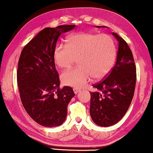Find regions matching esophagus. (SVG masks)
<instances>
[{
    "instance_id": "esophagus-1",
    "label": "esophagus",
    "mask_w": 153,
    "mask_h": 153,
    "mask_svg": "<svg viewBox=\"0 0 153 153\" xmlns=\"http://www.w3.org/2000/svg\"><path fill=\"white\" fill-rule=\"evenodd\" d=\"M73 91H74V93L75 94H77L79 91H80V90H79V88H73Z\"/></svg>"
}]
</instances>
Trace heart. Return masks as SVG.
<instances>
[{"label": "heart", "mask_w": 153, "mask_h": 153, "mask_svg": "<svg viewBox=\"0 0 153 153\" xmlns=\"http://www.w3.org/2000/svg\"><path fill=\"white\" fill-rule=\"evenodd\" d=\"M116 49L112 37L106 34L88 32L71 35L67 45H58L53 52V59L60 69L70 68L77 59V68L61 74L62 83L68 86L83 88L93 77L104 79L114 68Z\"/></svg>", "instance_id": "obj_1"}]
</instances>
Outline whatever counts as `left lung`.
Listing matches in <instances>:
<instances>
[{
    "mask_svg": "<svg viewBox=\"0 0 153 153\" xmlns=\"http://www.w3.org/2000/svg\"><path fill=\"white\" fill-rule=\"evenodd\" d=\"M112 35L118 42L116 65L104 81L93 85L97 91L91 93L90 114L101 127L116 124L125 116L132 100L137 79L131 49L122 37L115 33Z\"/></svg>",
    "mask_w": 153,
    "mask_h": 153,
    "instance_id": "left-lung-1",
    "label": "left lung"
}]
</instances>
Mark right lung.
<instances>
[{"instance_id":"right-lung-1","label":"right lung","mask_w":153,"mask_h":153,"mask_svg":"<svg viewBox=\"0 0 153 153\" xmlns=\"http://www.w3.org/2000/svg\"><path fill=\"white\" fill-rule=\"evenodd\" d=\"M75 25H62L41 30L23 49L18 62L17 84L25 110L44 127L61 125L68 104L75 95L71 87L60 88L53 52L62 33Z\"/></svg>"}]
</instances>
